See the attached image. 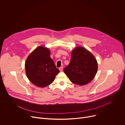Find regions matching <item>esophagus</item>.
Listing matches in <instances>:
<instances>
[{
	"label": "esophagus",
	"instance_id": "34e87169",
	"mask_svg": "<svg viewBox=\"0 0 125 125\" xmlns=\"http://www.w3.org/2000/svg\"><path fill=\"white\" fill-rule=\"evenodd\" d=\"M63 70V66H61L59 68V70H60V72H62Z\"/></svg>",
	"mask_w": 125,
	"mask_h": 125
}]
</instances>
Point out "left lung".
Here are the masks:
<instances>
[{"label": "left lung", "instance_id": "8db88e82", "mask_svg": "<svg viewBox=\"0 0 125 125\" xmlns=\"http://www.w3.org/2000/svg\"><path fill=\"white\" fill-rule=\"evenodd\" d=\"M97 71V63L91 52L82 47L75 48L71 53L69 65L64 69L71 82L83 85L92 81Z\"/></svg>", "mask_w": 125, "mask_h": 125}]
</instances>
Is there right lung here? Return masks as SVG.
Listing matches in <instances>:
<instances>
[{
    "instance_id": "add662e5",
    "label": "right lung",
    "mask_w": 125,
    "mask_h": 125,
    "mask_svg": "<svg viewBox=\"0 0 125 125\" xmlns=\"http://www.w3.org/2000/svg\"><path fill=\"white\" fill-rule=\"evenodd\" d=\"M25 70L29 80L33 84L41 87L51 83L59 72L50 57L49 50L42 46L35 49L28 56Z\"/></svg>"
}]
</instances>
